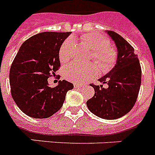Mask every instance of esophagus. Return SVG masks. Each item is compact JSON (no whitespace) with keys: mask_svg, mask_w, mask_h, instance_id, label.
<instances>
[{"mask_svg":"<svg viewBox=\"0 0 155 155\" xmlns=\"http://www.w3.org/2000/svg\"><path fill=\"white\" fill-rule=\"evenodd\" d=\"M74 87H75V88H79V87H83V84H74Z\"/></svg>","mask_w":155,"mask_h":155,"instance_id":"obj_1","label":"esophagus"}]
</instances>
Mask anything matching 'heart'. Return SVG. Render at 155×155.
<instances>
[{"mask_svg":"<svg viewBox=\"0 0 155 155\" xmlns=\"http://www.w3.org/2000/svg\"><path fill=\"white\" fill-rule=\"evenodd\" d=\"M80 41L94 53V59L99 66L104 71L110 69L114 65L116 52L109 45L105 37L97 34H86L80 37ZM74 49L72 40H67L63 43L59 51V57L61 63L68 62L71 57ZM97 73V68L95 65L81 67L71 64L65 68L64 77L67 80L73 82L84 81L87 77H90Z\"/></svg>","mask_w":155,"mask_h":155,"instance_id":"b5f03b06","label":"heart"}]
</instances>
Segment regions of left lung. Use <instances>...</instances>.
<instances>
[{"instance_id":"1","label":"left lung","mask_w":155,"mask_h":155,"mask_svg":"<svg viewBox=\"0 0 155 155\" xmlns=\"http://www.w3.org/2000/svg\"><path fill=\"white\" fill-rule=\"evenodd\" d=\"M117 48L115 65L106 75L99 79L103 85H91L95 95L87 101L89 110L104 119H116L131 110L138 98L141 85L142 71L134 49L120 35L106 31Z\"/></svg>"}]
</instances>
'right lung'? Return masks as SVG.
<instances>
[{
    "instance_id": "1",
    "label": "right lung",
    "mask_w": 155,
    "mask_h": 155,
    "mask_svg": "<svg viewBox=\"0 0 155 155\" xmlns=\"http://www.w3.org/2000/svg\"><path fill=\"white\" fill-rule=\"evenodd\" d=\"M71 32H45L21 45L9 71L11 94L22 112L34 119L48 118L60 110L73 84L60 80L55 87L48 79L60 67L59 51Z\"/></svg>"
}]
</instances>
